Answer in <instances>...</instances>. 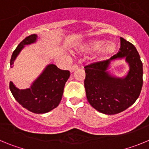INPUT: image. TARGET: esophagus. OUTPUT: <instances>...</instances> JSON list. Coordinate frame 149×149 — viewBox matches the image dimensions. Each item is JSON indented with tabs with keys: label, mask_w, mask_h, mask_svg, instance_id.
<instances>
[{
	"label": "esophagus",
	"mask_w": 149,
	"mask_h": 149,
	"mask_svg": "<svg viewBox=\"0 0 149 149\" xmlns=\"http://www.w3.org/2000/svg\"><path fill=\"white\" fill-rule=\"evenodd\" d=\"M77 68H78V66H77V65H76V64H74V65H73L70 68V72H73L74 71H75L76 69H77Z\"/></svg>",
	"instance_id": "obj_1"
}]
</instances>
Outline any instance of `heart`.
<instances>
[{"mask_svg":"<svg viewBox=\"0 0 149 149\" xmlns=\"http://www.w3.org/2000/svg\"><path fill=\"white\" fill-rule=\"evenodd\" d=\"M83 51H96L98 50V56H107L113 54L116 50V45L113 42H107L98 39L88 42L81 48Z\"/></svg>","mask_w":149,"mask_h":149,"instance_id":"1","label":"heart"}]
</instances>
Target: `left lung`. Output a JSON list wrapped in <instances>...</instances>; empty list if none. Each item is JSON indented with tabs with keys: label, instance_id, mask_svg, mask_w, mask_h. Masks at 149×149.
<instances>
[{
	"label": "left lung",
	"instance_id": "8db88e82",
	"mask_svg": "<svg viewBox=\"0 0 149 149\" xmlns=\"http://www.w3.org/2000/svg\"><path fill=\"white\" fill-rule=\"evenodd\" d=\"M119 53L109 60L85 66L84 86L86 98L93 108L107 115L124 111L136 101L143 86V63L133 44L121 37ZM125 58L129 65L123 78L111 76L108 72L111 62Z\"/></svg>",
	"mask_w": 149,
	"mask_h": 149
}]
</instances>
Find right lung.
<instances>
[{
    "mask_svg": "<svg viewBox=\"0 0 149 149\" xmlns=\"http://www.w3.org/2000/svg\"><path fill=\"white\" fill-rule=\"evenodd\" d=\"M37 37L36 34L29 36L17 46L10 60L11 68L24 47L36 42ZM69 76V71L61 70L54 64H49L30 88L19 89L10 81V89L13 97L23 107L34 113H45L59 105Z\"/></svg>",
    "mask_w": 149,
    "mask_h": 149,
    "instance_id": "add662e5",
    "label": "right lung"
}]
</instances>
